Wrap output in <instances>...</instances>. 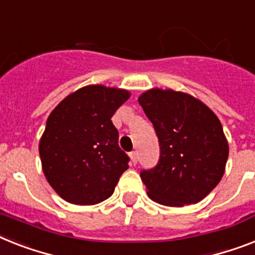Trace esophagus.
<instances>
[{"mask_svg":"<svg viewBox=\"0 0 255 255\" xmlns=\"http://www.w3.org/2000/svg\"><path fill=\"white\" fill-rule=\"evenodd\" d=\"M129 157H131V162L133 163V165H136V162H137V152H136V150L131 152L129 153Z\"/></svg>","mask_w":255,"mask_h":255,"instance_id":"obj_1","label":"esophagus"}]
</instances>
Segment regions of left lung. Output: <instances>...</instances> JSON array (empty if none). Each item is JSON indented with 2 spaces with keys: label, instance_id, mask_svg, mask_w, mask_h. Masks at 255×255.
<instances>
[{
  "label": "left lung",
  "instance_id": "1",
  "mask_svg": "<svg viewBox=\"0 0 255 255\" xmlns=\"http://www.w3.org/2000/svg\"><path fill=\"white\" fill-rule=\"evenodd\" d=\"M160 142V160L140 173L148 196L169 207L204 199L224 175L229 146L214 111L199 99L154 88L138 97Z\"/></svg>",
  "mask_w": 255,
  "mask_h": 255
}]
</instances>
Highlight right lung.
<instances>
[{"mask_svg":"<svg viewBox=\"0 0 255 255\" xmlns=\"http://www.w3.org/2000/svg\"><path fill=\"white\" fill-rule=\"evenodd\" d=\"M129 95L123 89L89 85L49 114L39 154L47 181L64 200L92 206L113 195L129 157L119 148L111 118Z\"/></svg>","mask_w":255,"mask_h":255,"instance_id":"right-lung-1","label":"right lung"}]
</instances>
